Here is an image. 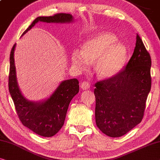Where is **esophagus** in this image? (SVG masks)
Masks as SVG:
<instances>
[{"instance_id":"34e87169","label":"esophagus","mask_w":160,"mask_h":160,"mask_svg":"<svg viewBox=\"0 0 160 160\" xmlns=\"http://www.w3.org/2000/svg\"><path fill=\"white\" fill-rule=\"evenodd\" d=\"M80 88H81V89L83 90V91H84V90L89 89L90 88V83L88 82H85H85H82L80 84Z\"/></svg>"}]
</instances>
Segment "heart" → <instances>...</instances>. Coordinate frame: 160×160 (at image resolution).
<instances>
[{"label":"heart","mask_w":160,"mask_h":160,"mask_svg":"<svg viewBox=\"0 0 160 160\" xmlns=\"http://www.w3.org/2000/svg\"><path fill=\"white\" fill-rule=\"evenodd\" d=\"M109 32H98L88 38L81 51H72V64L79 70H85L89 63H94V71L101 79H109L118 74L124 65L128 55L125 45Z\"/></svg>","instance_id":"b5f03b06"}]
</instances>
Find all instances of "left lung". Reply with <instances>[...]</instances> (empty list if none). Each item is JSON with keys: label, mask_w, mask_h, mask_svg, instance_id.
I'll return each instance as SVG.
<instances>
[{"label": "left lung", "mask_w": 160, "mask_h": 160, "mask_svg": "<svg viewBox=\"0 0 160 160\" xmlns=\"http://www.w3.org/2000/svg\"><path fill=\"white\" fill-rule=\"evenodd\" d=\"M152 61L137 34L134 52L116 76L95 84L96 123L103 133L120 137L142 120L151 90Z\"/></svg>", "instance_id": "8db88e82"}]
</instances>
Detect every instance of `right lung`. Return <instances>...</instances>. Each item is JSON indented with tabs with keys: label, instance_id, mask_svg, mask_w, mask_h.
<instances>
[{
	"label": "right lung",
	"instance_id": "obj_1",
	"mask_svg": "<svg viewBox=\"0 0 160 160\" xmlns=\"http://www.w3.org/2000/svg\"><path fill=\"white\" fill-rule=\"evenodd\" d=\"M75 19L70 13H57L50 17H38L32 22L22 36L31 30L38 22L72 23ZM16 44L10 54L8 89L19 120L25 127L35 133L44 137L57 134L64 125L69 103L79 92V82L76 78L63 80L49 97L39 102L27 98L18 85L14 62Z\"/></svg>",
	"mask_w": 160,
	"mask_h": 160
}]
</instances>
